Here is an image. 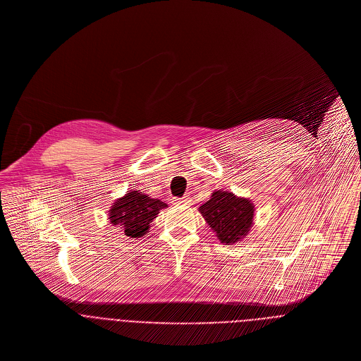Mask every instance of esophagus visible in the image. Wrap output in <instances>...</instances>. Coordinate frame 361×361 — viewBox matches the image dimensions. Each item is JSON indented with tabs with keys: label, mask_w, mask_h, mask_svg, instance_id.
<instances>
[{
	"label": "esophagus",
	"mask_w": 361,
	"mask_h": 361,
	"mask_svg": "<svg viewBox=\"0 0 361 361\" xmlns=\"http://www.w3.org/2000/svg\"><path fill=\"white\" fill-rule=\"evenodd\" d=\"M176 204H190V199L189 197H179L173 200Z\"/></svg>",
	"instance_id": "34e87169"
}]
</instances>
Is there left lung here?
Here are the masks:
<instances>
[{
	"instance_id": "8db88e82",
	"label": "left lung",
	"mask_w": 361,
	"mask_h": 361,
	"mask_svg": "<svg viewBox=\"0 0 361 361\" xmlns=\"http://www.w3.org/2000/svg\"><path fill=\"white\" fill-rule=\"evenodd\" d=\"M199 210L223 244L240 241L252 226V203L248 199L237 197L231 192L214 190Z\"/></svg>"
}]
</instances>
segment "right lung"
<instances>
[{
  "mask_svg": "<svg viewBox=\"0 0 361 361\" xmlns=\"http://www.w3.org/2000/svg\"><path fill=\"white\" fill-rule=\"evenodd\" d=\"M164 207H166V203L159 199H152L142 192L131 190L113 203L109 219L113 226L121 227L126 235L138 238L148 233L152 220Z\"/></svg>",
  "mask_w": 361,
  "mask_h": 361,
  "instance_id": "right-lung-1",
  "label": "right lung"
}]
</instances>
